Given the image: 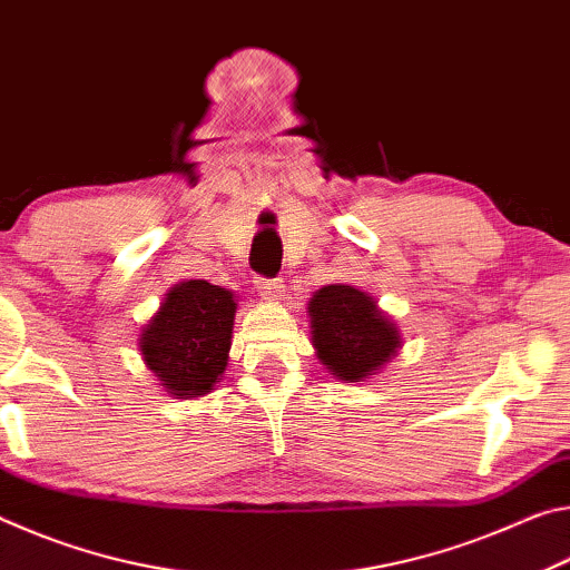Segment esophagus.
Instances as JSON below:
<instances>
[{
    "label": "esophagus",
    "mask_w": 570,
    "mask_h": 570,
    "mask_svg": "<svg viewBox=\"0 0 570 570\" xmlns=\"http://www.w3.org/2000/svg\"><path fill=\"white\" fill-rule=\"evenodd\" d=\"M256 288L258 294H262L264 298H268V302H278V298L284 296V282L282 278H256Z\"/></svg>",
    "instance_id": "esophagus-1"
}]
</instances>
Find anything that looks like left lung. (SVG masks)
Instances as JSON below:
<instances>
[{
  "label": "left lung",
  "mask_w": 570,
  "mask_h": 570,
  "mask_svg": "<svg viewBox=\"0 0 570 570\" xmlns=\"http://www.w3.org/2000/svg\"><path fill=\"white\" fill-rule=\"evenodd\" d=\"M308 320L316 356L342 382L370 380L402 346L397 324L354 286L320 288L308 302Z\"/></svg>",
  "instance_id": "obj_1"
}]
</instances>
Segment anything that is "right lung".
I'll list each match as a JSON object with an SVG mask.
<instances>
[{
	"mask_svg": "<svg viewBox=\"0 0 570 570\" xmlns=\"http://www.w3.org/2000/svg\"><path fill=\"white\" fill-rule=\"evenodd\" d=\"M236 306L234 292L190 278L173 286L142 326V360L173 397H200L216 387L228 364Z\"/></svg>",
	"mask_w": 570,
	"mask_h": 570,
	"instance_id": "1",
	"label": "right lung"
}]
</instances>
